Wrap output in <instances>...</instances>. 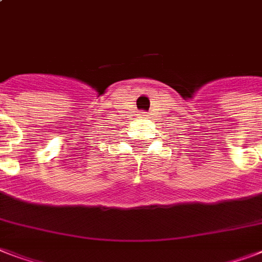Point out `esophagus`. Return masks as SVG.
Instances as JSON below:
<instances>
[{"instance_id": "obj_1", "label": "esophagus", "mask_w": 262, "mask_h": 262, "mask_svg": "<svg viewBox=\"0 0 262 262\" xmlns=\"http://www.w3.org/2000/svg\"><path fill=\"white\" fill-rule=\"evenodd\" d=\"M141 117H145V114H144V113H143V114H141Z\"/></svg>"}]
</instances>
